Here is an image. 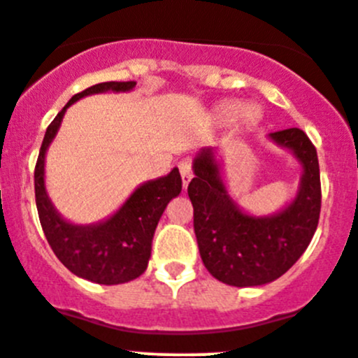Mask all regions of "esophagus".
Returning <instances> with one entry per match:
<instances>
[{
  "mask_svg": "<svg viewBox=\"0 0 358 358\" xmlns=\"http://www.w3.org/2000/svg\"><path fill=\"white\" fill-rule=\"evenodd\" d=\"M179 172H180V178H182V186L187 187L191 178H193V169H191L189 158H184V160L179 162Z\"/></svg>",
  "mask_w": 358,
  "mask_h": 358,
  "instance_id": "34e87169",
  "label": "esophagus"
}]
</instances>
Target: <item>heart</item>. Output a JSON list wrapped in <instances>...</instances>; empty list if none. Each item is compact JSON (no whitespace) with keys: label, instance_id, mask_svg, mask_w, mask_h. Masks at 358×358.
Here are the masks:
<instances>
[{"label":"heart","instance_id":"1","mask_svg":"<svg viewBox=\"0 0 358 358\" xmlns=\"http://www.w3.org/2000/svg\"><path fill=\"white\" fill-rule=\"evenodd\" d=\"M238 117L239 124L246 129L255 127L262 120V110L259 105H245L241 101L227 99V101L219 103L213 108V119L219 124H229Z\"/></svg>","mask_w":358,"mask_h":358}]
</instances>
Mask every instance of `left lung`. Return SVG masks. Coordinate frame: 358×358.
<instances>
[{"mask_svg": "<svg viewBox=\"0 0 358 358\" xmlns=\"http://www.w3.org/2000/svg\"><path fill=\"white\" fill-rule=\"evenodd\" d=\"M301 165L296 196L272 215H252L233 200L222 179L215 148H201L187 186L194 234L206 271L238 288L262 286L281 278L303 255L319 224L320 174L317 152L301 129L268 134Z\"/></svg>", "mask_w": 358, "mask_h": 358, "instance_id": "8db88e82", "label": "left lung"}]
</instances>
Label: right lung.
Returning <instances> with one entry per match:
<instances>
[{
    "label": "right lung",
    "instance_id": "1",
    "mask_svg": "<svg viewBox=\"0 0 358 358\" xmlns=\"http://www.w3.org/2000/svg\"><path fill=\"white\" fill-rule=\"evenodd\" d=\"M134 86V80H112L87 87L83 93L70 98L53 122L48 125L34 171L36 206L51 250L72 274L106 286L129 282L146 271L158 220L169 201L179 196L182 189L179 169H172L164 178L146 180L136 187L124 205L108 219L96 224H73L58 213L48 196L44 162L48 148L53 143L70 105L90 94L108 91L129 93Z\"/></svg>",
    "mask_w": 358,
    "mask_h": 358
}]
</instances>
